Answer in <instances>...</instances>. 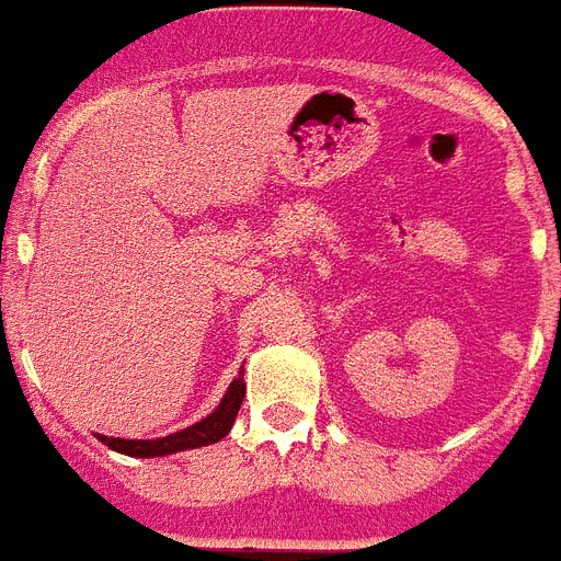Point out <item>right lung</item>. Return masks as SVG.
Instances as JSON below:
<instances>
[{"label":"right lung","instance_id":"add662e5","mask_svg":"<svg viewBox=\"0 0 561 561\" xmlns=\"http://www.w3.org/2000/svg\"><path fill=\"white\" fill-rule=\"evenodd\" d=\"M241 400H244V375H239L230 383L227 394L221 398V403L216 407V412H209L204 421L193 423L181 432H172L167 438H154V440H126V438H108V435H98L108 449L115 453L131 455V458H161V455L172 453H184V449H198V446L216 444L233 430L236 414L241 409Z\"/></svg>","mask_w":561,"mask_h":561}]
</instances>
